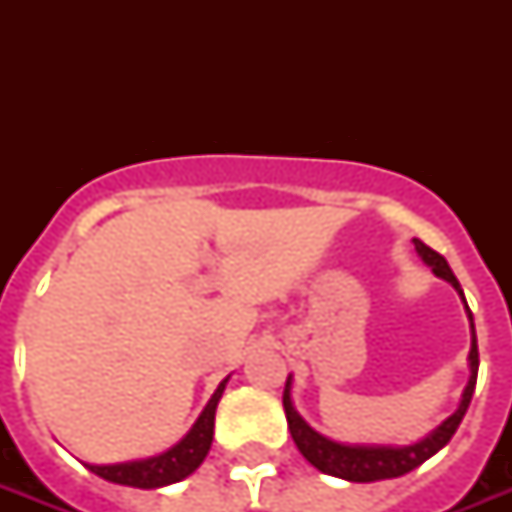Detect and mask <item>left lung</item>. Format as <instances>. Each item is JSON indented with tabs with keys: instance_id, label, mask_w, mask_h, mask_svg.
Listing matches in <instances>:
<instances>
[{
	"instance_id": "obj_1",
	"label": "left lung",
	"mask_w": 512,
	"mask_h": 512,
	"mask_svg": "<svg viewBox=\"0 0 512 512\" xmlns=\"http://www.w3.org/2000/svg\"><path fill=\"white\" fill-rule=\"evenodd\" d=\"M414 249H417V255L422 257V263L428 265L438 279H444L446 284H452L454 292H457L462 303H465V311H468L470 377L465 390H462L460 406L454 409L452 417H446L436 430H430L428 436L420 438L417 444H409V446L340 444V441H332V438L321 436L319 430H313L311 425L303 420V414L297 412L295 401H292V374H289L287 388H284V412H287L289 433H292V441H295L297 449H300V454H303L305 460L311 462L316 470H321V473H327V476L345 478V481H353V484H372V481H385V478L404 476V473H409V470L420 468L422 462L430 460L436 452H441V449L452 441V436L457 433V428H460L462 417H465V412H468L470 398H473L476 377H478V342H476V327H473V313H470L468 300H465V292H462L460 281H457V276H454L452 268H449V263H446L444 257L438 255L436 249H430L428 244H422L420 239H414Z\"/></svg>"
}]
</instances>
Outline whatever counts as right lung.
Returning a JSON list of instances; mask_svg holds the SVG:
<instances>
[{
    "mask_svg": "<svg viewBox=\"0 0 512 512\" xmlns=\"http://www.w3.org/2000/svg\"><path fill=\"white\" fill-rule=\"evenodd\" d=\"M225 382H228V377L217 385V390L204 406V412L199 414V420L193 422V428L167 452L146 457V460L116 462V465H90V462H84V468H90L95 476L106 478L111 484L135 486V489H162V486L177 484V481L188 478L204 462L209 446H212L217 401L223 398Z\"/></svg>",
    "mask_w": 512,
    "mask_h": 512,
    "instance_id": "1",
    "label": "right lung"
}]
</instances>
